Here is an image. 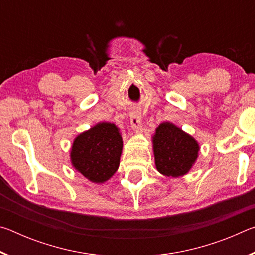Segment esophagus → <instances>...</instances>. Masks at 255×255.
<instances>
[{"label": "esophagus", "mask_w": 255, "mask_h": 255, "mask_svg": "<svg viewBox=\"0 0 255 255\" xmlns=\"http://www.w3.org/2000/svg\"><path fill=\"white\" fill-rule=\"evenodd\" d=\"M130 124L131 126L138 129L141 125V112L138 109H133L130 111Z\"/></svg>", "instance_id": "34e87169"}]
</instances>
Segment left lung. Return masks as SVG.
I'll list each match as a JSON object with an SVG mask.
<instances>
[{
	"instance_id": "8db88e82",
	"label": "left lung",
	"mask_w": 255,
	"mask_h": 255,
	"mask_svg": "<svg viewBox=\"0 0 255 255\" xmlns=\"http://www.w3.org/2000/svg\"><path fill=\"white\" fill-rule=\"evenodd\" d=\"M153 145L156 169L167 176L188 173L199 152L197 141L171 123L159 125Z\"/></svg>"
}]
</instances>
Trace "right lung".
I'll return each instance as SVG.
<instances>
[{
    "mask_svg": "<svg viewBox=\"0 0 255 255\" xmlns=\"http://www.w3.org/2000/svg\"><path fill=\"white\" fill-rule=\"evenodd\" d=\"M122 150L123 139L116 125L100 123L76 137L71 158L85 178L102 183L118 170Z\"/></svg>",
    "mask_w": 255,
    "mask_h": 255,
    "instance_id": "right-lung-1",
    "label": "right lung"
}]
</instances>
